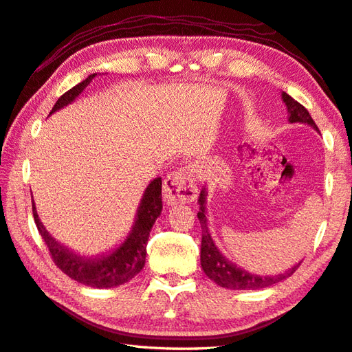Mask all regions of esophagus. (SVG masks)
Masks as SVG:
<instances>
[{
	"instance_id": "obj_1",
	"label": "esophagus",
	"mask_w": 352,
	"mask_h": 352,
	"mask_svg": "<svg viewBox=\"0 0 352 352\" xmlns=\"http://www.w3.org/2000/svg\"><path fill=\"white\" fill-rule=\"evenodd\" d=\"M195 170L192 168H180L172 172L164 180L163 195L168 204L189 203L197 197Z\"/></svg>"
}]
</instances>
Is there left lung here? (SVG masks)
<instances>
[{
	"instance_id": "left-lung-1",
	"label": "left lung",
	"mask_w": 352,
	"mask_h": 352,
	"mask_svg": "<svg viewBox=\"0 0 352 352\" xmlns=\"http://www.w3.org/2000/svg\"><path fill=\"white\" fill-rule=\"evenodd\" d=\"M282 100L287 109V121L289 123H300V124H308L312 129L318 131L317 124L314 120L309 115V112L305 109V107L298 103V101L289 97L286 92H282ZM206 198H208V190L206 186L201 188L200 197H198V204H200V210H198V220H200L201 225V252H200V260H201V267L206 276L215 282L221 287H226V289H261V287L272 286L282 280L291 277L294 272H296L297 267L300 266L302 261H298L297 265H294L289 270L285 271L283 274H278V276H257V274H251L243 270V267L232 263L231 260H228L221 251L217 248L215 241L210 235L209 225H208V217H206Z\"/></svg>"
}]
</instances>
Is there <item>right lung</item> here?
<instances>
[{
	"mask_svg": "<svg viewBox=\"0 0 352 352\" xmlns=\"http://www.w3.org/2000/svg\"><path fill=\"white\" fill-rule=\"evenodd\" d=\"M95 76H97V74L89 75L86 80H82L65 95H61L50 113L74 103L82 91L91 85ZM162 178L158 177L146 186L137 208L135 220H133L126 239L118 246H115L112 251L95 255V257H86V255L70 251L69 248L61 245L60 241H56L47 232V229L44 228L40 217H38L34 197H32V210H34L35 225L44 243L47 245L55 265L75 282L91 287H100V289L124 285L143 270L146 263V246H148L149 232L155 220L162 214Z\"/></svg>",
	"mask_w": 352,
	"mask_h": 352,
	"instance_id": "add662e5",
	"label": "right lung"
}]
</instances>
